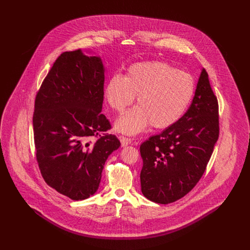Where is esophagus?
<instances>
[{
    "label": "esophagus",
    "mask_w": 250,
    "mask_h": 250,
    "mask_svg": "<svg viewBox=\"0 0 250 250\" xmlns=\"http://www.w3.org/2000/svg\"><path fill=\"white\" fill-rule=\"evenodd\" d=\"M119 140H120V143H121L122 146H127V145H129V144H131V143H132L131 139L123 137V136H120Z\"/></svg>",
    "instance_id": "obj_1"
}]
</instances>
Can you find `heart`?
Segmentation results:
<instances>
[{
    "instance_id": "obj_1",
    "label": "heart",
    "mask_w": 250,
    "mask_h": 250,
    "mask_svg": "<svg viewBox=\"0 0 250 250\" xmlns=\"http://www.w3.org/2000/svg\"><path fill=\"white\" fill-rule=\"evenodd\" d=\"M194 92L192 78L160 62L131 65L124 77L112 76L104 93L107 104L120 113L136 97L137 107L124 113L115 129L123 134L136 135L151 124L166 129L175 124L186 111Z\"/></svg>"
}]
</instances>
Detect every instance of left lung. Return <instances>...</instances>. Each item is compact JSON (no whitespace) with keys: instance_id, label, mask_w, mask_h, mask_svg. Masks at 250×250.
<instances>
[{"instance_id":"8db88e82","label":"left lung","mask_w":250,"mask_h":250,"mask_svg":"<svg viewBox=\"0 0 250 250\" xmlns=\"http://www.w3.org/2000/svg\"><path fill=\"white\" fill-rule=\"evenodd\" d=\"M218 134L217 99L203 68L187 112L141 145L143 195L168 204L189 192L205 172Z\"/></svg>"}]
</instances>
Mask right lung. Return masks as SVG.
Returning <instances> with one entry per match:
<instances>
[{
  "instance_id": "obj_1",
  "label": "right lung",
  "mask_w": 250,
  "mask_h": 250,
  "mask_svg": "<svg viewBox=\"0 0 250 250\" xmlns=\"http://www.w3.org/2000/svg\"><path fill=\"white\" fill-rule=\"evenodd\" d=\"M104 73L100 57L81 49L64 52L36 94L33 124L40 172L72 200L97 191L107 157L120 146L114 135L104 134L110 129L101 113Z\"/></svg>"
}]
</instances>
